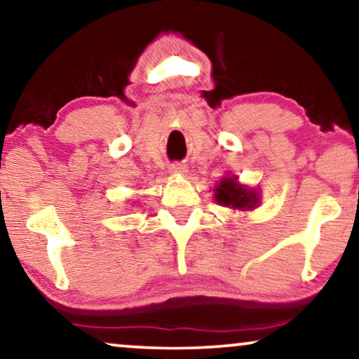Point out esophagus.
Listing matches in <instances>:
<instances>
[{
	"label": "esophagus",
	"instance_id": "obj_1",
	"mask_svg": "<svg viewBox=\"0 0 359 359\" xmlns=\"http://www.w3.org/2000/svg\"><path fill=\"white\" fill-rule=\"evenodd\" d=\"M170 171H171V173H176V175H184L186 173V166L181 165V163H173V165H170Z\"/></svg>",
	"mask_w": 359,
	"mask_h": 359
}]
</instances>
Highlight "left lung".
Segmentation results:
<instances>
[{"mask_svg": "<svg viewBox=\"0 0 359 359\" xmlns=\"http://www.w3.org/2000/svg\"><path fill=\"white\" fill-rule=\"evenodd\" d=\"M237 178H224L215 188V201L219 204L233 209H253L258 203V196L237 184Z\"/></svg>", "mask_w": 359, "mask_h": 359, "instance_id": "left-lung-1", "label": "left lung"}]
</instances>
